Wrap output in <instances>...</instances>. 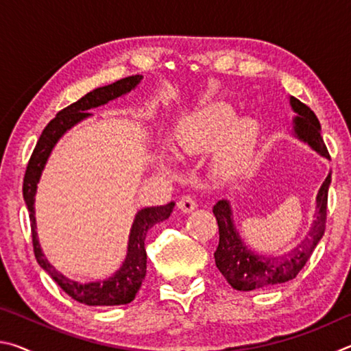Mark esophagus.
<instances>
[{
	"mask_svg": "<svg viewBox=\"0 0 351 351\" xmlns=\"http://www.w3.org/2000/svg\"><path fill=\"white\" fill-rule=\"evenodd\" d=\"M195 207H197V203H195V199L192 197H189V195H184V197L178 201V209L184 213L192 212Z\"/></svg>",
	"mask_w": 351,
	"mask_h": 351,
	"instance_id": "1",
	"label": "esophagus"
}]
</instances>
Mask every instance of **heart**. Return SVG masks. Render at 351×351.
Listing matches in <instances>:
<instances>
[{
	"label": "heart",
	"instance_id": "obj_1",
	"mask_svg": "<svg viewBox=\"0 0 351 351\" xmlns=\"http://www.w3.org/2000/svg\"><path fill=\"white\" fill-rule=\"evenodd\" d=\"M257 139V122L247 117L235 119V111L224 104L184 119L175 136L176 145L186 153H197L218 144L215 167L228 176L245 170Z\"/></svg>",
	"mask_w": 351,
	"mask_h": 351
}]
</instances>
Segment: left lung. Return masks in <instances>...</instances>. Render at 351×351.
Segmentation results:
<instances>
[{"label":"left lung","instance_id":"left-lung-1","mask_svg":"<svg viewBox=\"0 0 351 351\" xmlns=\"http://www.w3.org/2000/svg\"><path fill=\"white\" fill-rule=\"evenodd\" d=\"M289 102L297 112L294 119L295 134L302 141L308 142L319 154L330 158L322 134H320L319 119L313 110L295 97H291ZM330 182L331 173L326 176L317 193L316 219H314L310 234L293 252L285 257H263V255L249 251L234 228L232 212L228 201L221 199L213 206V215L217 218L219 232V243L213 257H215L217 268L230 287L237 291H252L274 287V285L285 283L297 277L325 232Z\"/></svg>","mask_w":351,"mask_h":351}]
</instances>
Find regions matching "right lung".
<instances>
[{
	"instance_id": "right-lung-1",
	"label": "right lung",
	"mask_w": 351,
	"mask_h": 351,
	"mask_svg": "<svg viewBox=\"0 0 351 351\" xmlns=\"http://www.w3.org/2000/svg\"><path fill=\"white\" fill-rule=\"evenodd\" d=\"M141 79L142 75H130L125 77V79L111 83V85L97 88V90H93L91 93L85 94L82 99H79L74 104H71L66 108L58 111L57 116L47 123L43 133L40 136V139L37 141V145H35L31 154V159H29L27 162L25 180H23V197H25L29 210V219H31L32 246L35 258H37L41 268L46 272H49V276L54 278L58 287H60L64 293L73 297L74 300L85 305H125L134 299L136 293H138L142 282H144L147 272L145 237L148 229H150L153 224L162 221V219H167L171 210H173L175 203H169L158 207H145V209L139 210L138 215L134 218L132 234H130L128 252L122 268L111 278H108V280L80 285L69 280V278L62 276L60 272L52 268L45 258L43 252H41L37 239V230H35L37 229L35 228L34 212L35 192H37V184L40 180L41 170H43L47 161V156H49L51 150L54 148L56 142L62 138V134L73 125H75L77 122H80L82 119L90 116V111L88 110L96 108L99 105H104L112 99L122 96V94L132 91L141 82Z\"/></svg>"
}]
</instances>
